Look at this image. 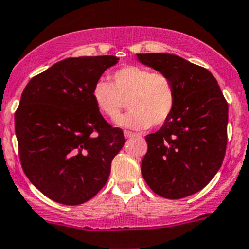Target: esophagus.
Masks as SVG:
<instances>
[{"instance_id": "esophagus-1", "label": "esophagus", "mask_w": 249, "mask_h": 249, "mask_svg": "<svg viewBox=\"0 0 249 249\" xmlns=\"http://www.w3.org/2000/svg\"><path fill=\"white\" fill-rule=\"evenodd\" d=\"M124 136H125V139H131L132 136H135V134H134V132L127 131V130H125V131H124Z\"/></svg>"}]
</instances>
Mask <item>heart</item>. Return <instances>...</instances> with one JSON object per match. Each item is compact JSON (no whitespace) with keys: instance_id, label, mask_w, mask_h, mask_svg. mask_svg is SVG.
I'll list each match as a JSON object with an SVG mask.
<instances>
[{"instance_id":"1","label":"heart","mask_w":249,"mask_h":249,"mask_svg":"<svg viewBox=\"0 0 249 249\" xmlns=\"http://www.w3.org/2000/svg\"><path fill=\"white\" fill-rule=\"evenodd\" d=\"M112 81L100 79L93 85L92 98L98 110L115 119L127 101L129 112L117 124L141 130L160 125L169 119L176 102V90L166 74L140 66H127L113 73Z\"/></svg>"}]
</instances>
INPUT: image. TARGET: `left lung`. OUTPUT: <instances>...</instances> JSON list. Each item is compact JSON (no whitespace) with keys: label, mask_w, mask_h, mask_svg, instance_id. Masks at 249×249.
Segmentation results:
<instances>
[{"label":"left lung","mask_w":249,"mask_h":249,"mask_svg":"<svg viewBox=\"0 0 249 249\" xmlns=\"http://www.w3.org/2000/svg\"><path fill=\"white\" fill-rule=\"evenodd\" d=\"M137 59L173 80V113L146 136L141 173L154 194L178 199L201 191L223 164L229 106L218 81L203 67L169 53H140Z\"/></svg>","instance_id":"left-lung-1"}]
</instances>
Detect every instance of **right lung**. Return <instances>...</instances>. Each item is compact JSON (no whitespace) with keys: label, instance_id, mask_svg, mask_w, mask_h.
Segmentation results:
<instances>
[{"label":"right lung","instance_id":"add662e5","mask_svg":"<svg viewBox=\"0 0 249 249\" xmlns=\"http://www.w3.org/2000/svg\"><path fill=\"white\" fill-rule=\"evenodd\" d=\"M114 55L67 58L34 76L14 115L21 166L38 191L78 206L107 182L112 160L125 143L92 98L93 85Z\"/></svg>","mask_w":249,"mask_h":249}]
</instances>
